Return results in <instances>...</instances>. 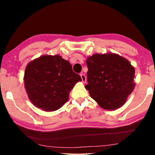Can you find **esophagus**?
Returning <instances> with one entry per match:
<instances>
[{
  "instance_id": "esophagus-1",
  "label": "esophagus",
  "mask_w": 155,
  "mask_h": 155,
  "mask_svg": "<svg viewBox=\"0 0 155 155\" xmlns=\"http://www.w3.org/2000/svg\"><path fill=\"white\" fill-rule=\"evenodd\" d=\"M80 77H81V78H82V82H86V76H85V75H84V74H83V73L80 74Z\"/></svg>"
}]
</instances>
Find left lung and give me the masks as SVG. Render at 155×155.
Listing matches in <instances>:
<instances>
[{
    "mask_svg": "<svg viewBox=\"0 0 155 155\" xmlns=\"http://www.w3.org/2000/svg\"><path fill=\"white\" fill-rule=\"evenodd\" d=\"M88 68L85 88L103 109L115 110L126 103L134 90L135 69L117 54H96L86 61Z\"/></svg>",
    "mask_w": 155,
    "mask_h": 155,
    "instance_id": "1",
    "label": "left lung"
}]
</instances>
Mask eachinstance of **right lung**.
Returning <instances> with one entry per match:
<instances>
[{
    "instance_id": "1",
    "label": "right lung",
    "mask_w": 155,
    "mask_h": 155,
    "mask_svg": "<svg viewBox=\"0 0 155 155\" xmlns=\"http://www.w3.org/2000/svg\"><path fill=\"white\" fill-rule=\"evenodd\" d=\"M24 80L31 103L51 111L60 109L68 100L71 90L82 79L61 56L44 55L27 65Z\"/></svg>"
}]
</instances>
